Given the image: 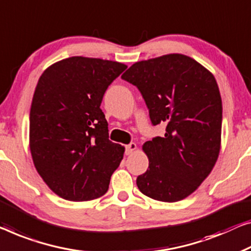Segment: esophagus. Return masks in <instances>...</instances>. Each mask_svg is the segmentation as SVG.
Listing matches in <instances>:
<instances>
[{
    "label": "esophagus",
    "instance_id": "esophagus-1",
    "mask_svg": "<svg viewBox=\"0 0 251 251\" xmlns=\"http://www.w3.org/2000/svg\"><path fill=\"white\" fill-rule=\"evenodd\" d=\"M137 149V145L135 143H130L128 145H126V154H130V153L135 151Z\"/></svg>",
    "mask_w": 251,
    "mask_h": 251
}]
</instances>
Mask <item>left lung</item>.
I'll use <instances>...</instances> for the list:
<instances>
[{
	"instance_id": "obj_1",
	"label": "left lung",
	"mask_w": 251,
	"mask_h": 251,
	"mask_svg": "<svg viewBox=\"0 0 251 251\" xmlns=\"http://www.w3.org/2000/svg\"><path fill=\"white\" fill-rule=\"evenodd\" d=\"M122 78L136 85L153 125L163 137L143 144L147 173L138 176L142 194L178 201L200 187L214 168L221 149L222 99L213 74L195 59L168 54L136 62Z\"/></svg>"
}]
</instances>
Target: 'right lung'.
<instances>
[{"label":"right lung","instance_id":"1","mask_svg":"<svg viewBox=\"0 0 251 251\" xmlns=\"http://www.w3.org/2000/svg\"><path fill=\"white\" fill-rule=\"evenodd\" d=\"M127 65L73 56L48 66L30 108L29 147L37 173L56 195L92 201L107 193L125 148L108 138L100 109L107 88Z\"/></svg>","mask_w":251,"mask_h":251}]
</instances>
